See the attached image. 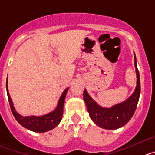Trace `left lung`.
Returning a JSON list of instances; mask_svg holds the SVG:
<instances>
[{
    "instance_id": "8db88e82",
    "label": "left lung",
    "mask_w": 155,
    "mask_h": 155,
    "mask_svg": "<svg viewBox=\"0 0 155 155\" xmlns=\"http://www.w3.org/2000/svg\"><path fill=\"white\" fill-rule=\"evenodd\" d=\"M135 55V67L137 75V85L133 94L123 103L118 104L110 108H104L98 106L88 95L86 90H84L83 97L89 116L93 122L106 130H116L127 124L134 114L137 107L140 95V76L136 64Z\"/></svg>"
}]
</instances>
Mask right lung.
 Returning <instances> with one entry per match:
<instances>
[{
	"label": "right lung",
	"instance_id": "1",
	"mask_svg": "<svg viewBox=\"0 0 155 155\" xmlns=\"http://www.w3.org/2000/svg\"><path fill=\"white\" fill-rule=\"evenodd\" d=\"M6 87H7L9 104H10V109L13 113V115L14 116L15 119L17 120V122L22 127L33 132H36V133H45V132L49 131V130L55 128L61 122V119H62L63 113H64V100H65L66 94H67L68 88H67L64 91L60 98L59 102H58V107L53 112H51L46 115L41 116V117H35V116L22 117L15 110L13 102L10 97L8 90H7V82H6Z\"/></svg>",
	"mask_w": 155,
	"mask_h": 155
}]
</instances>
